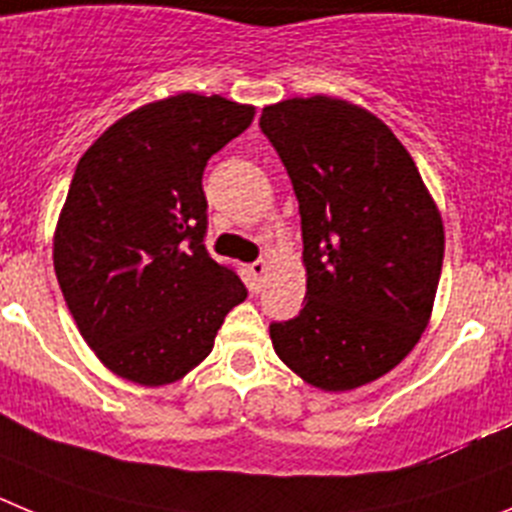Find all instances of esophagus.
<instances>
[{
  "mask_svg": "<svg viewBox=\"0 0 512 512\" xmlns=\"http://www.w3.org/2000/svg\"><path fill=\"white\" fill-rule=\"evenodd\" d=\"M265 273H267V262L265 260L252 262V265H250V275H252V285H255V288H260V283H262V278H265Z\"/></svg>",
  "mask_w": 512,
  "mask_h": 512,
  "instance_id": "1",
  "label": "esophagus"
}]
</instances>
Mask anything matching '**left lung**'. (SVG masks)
I'll use <instances>...</instances> for the list:
<instances>
[{"label":"left lung","instance_id":"obj_1","mask_svg":"<svg viewBox=\"0 0 512 512\" xmlns=\"http://www.w3.org/2000/svg\"><path fill=\"white\" fill-rule=\"evenodd\" d=\"M260 127L301 211L306 298L270 324L275 354L324 393L362 388L418 344L434 311L444 222L382 119L336 96L285 99Z\"/></svg>","mask_w":512,"mask_h":512}]
</instances>
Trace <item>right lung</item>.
Here are the masks:
<instances>
[{
	"mask_svg": "<svg viewBox=\"0 0 512 512\" xmlns=\"http://www.w3.org/2000/svg\"><path fill=\"white\" fill-rule=\"evenodd\" d=\"M255 119L252 104L183 91L124 114L78 160L53 267L101 365L160 388L201 365L247 298L204 247L206 160Z\"/></svg>",
	"mask_w": 512,
	"mask_h": 512,
	"instance_id": "1",
	"label": "right lung"
}]
</instances>
